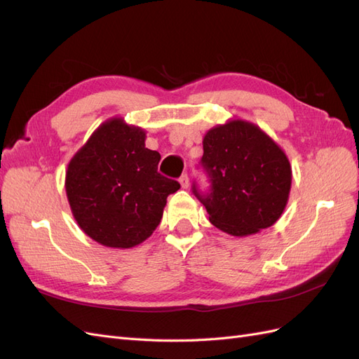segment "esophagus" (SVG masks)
Segmentation results:
<instances>
[{"mask_svg":"<svg viewBox=\"0 0 359 359\" xmlns=\"http://www.w3.org/2000/svg\"><path fill=\"white\" fill-rule=\"evenodd\" d=\"M180 184H181L182 189L189 187V175H187V173H182V175L180 177Z\"/></svg>","mask_w":359,"mask_h":359,"instance_id":"obj_1","label":"esophagus"}]
</instances>
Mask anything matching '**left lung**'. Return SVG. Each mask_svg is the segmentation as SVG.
<instances>
[{"label": "left lung", "instance_id": "8db88e82", "mask_svg": "<svg viewBox=\"0 0 359 359\" xmlns=\"http://www.w3.org/2000/svg\"><path fill=\"white\" fill-rule=\"evenodd\" d=\"M201 166L210 178V191L202 193L196 182L191 189L220 231L253 235L283 214L292 184L290 163L257 126L232 119L212 127L203 137Z\"/></svg>", "mask_w": 359, "mask_h": 359}]
</instances>
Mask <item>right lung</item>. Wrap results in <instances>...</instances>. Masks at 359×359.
<instances>
[{
    "instance_id": "obj_1",
    "label": "right lung",
    "mask_w": 359,
    "mask_h": 359,
    "mask_svg": "<svg viewBox=\"0 0 359 359\" xmlns=\"http://www.w3.org/2000/svg\"><path fill=\"white\" fill-rule=\"evenodd\" d=\"M160 154L123 118L103 123L70 160L66 193L74 220L102 245L132 248L160 224L180 182L158 173Z\"/></svg>"
}]
</instances>
